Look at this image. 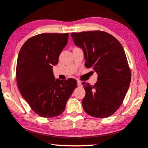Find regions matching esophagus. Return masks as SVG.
<instances>
[{
	"mask_svg": "<svg viewBox=\"0 0 148 148\" xmlns=\"http://www.w3.org/2000/svg\"><path fill=\"white\" fill-rule=\"evenodd\" d=\"M77 86H78V87H82V82L80 81V80H77Z\"/></svg>",
	"mask_w": 148,
	"mask_h": 148,
	"instance_id": "34e87169",
	"label": "esophagus"
}]
</instances>
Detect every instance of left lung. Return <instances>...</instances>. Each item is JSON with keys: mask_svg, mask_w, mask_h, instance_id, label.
I'll use <instances>...</instances> for the list:
<instances>
[{"mask_svg": "<svg viewBox=\"0 0 148 148\" xmlns=\"http://www.w3.org/2000/svg\"><path fill=\"white\" fill-rule=\"evenodd\" d=\"M74 44L82 48L87 68L98 74L94 85L83 82L84 111L96 118L111 116L122 105L131 79L124 50L112 35L103 31L71 33Z\"/></svg>", "mask_w": 148, "mask_h": 148, "instance_id": "8db88e82", "label": "left lung"}]
</instances>
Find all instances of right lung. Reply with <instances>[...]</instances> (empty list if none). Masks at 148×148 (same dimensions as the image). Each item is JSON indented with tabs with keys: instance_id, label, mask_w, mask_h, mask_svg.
<instances>
[{
	"instance_id": "obj_1",
	"label": "right lung",
	"mask_w": 148,
	"mask_h": 148,
	"mask_svg": "<svg viewBox=\"0 0 148 148\" xmlns=\"http://www.w3.org/2000/svg\"><path fill=\"white\" fill-rule=\"evenodd\" d=\"M69 34L44 33L32 37L19 51L16 67L18 89L31 109L44 118L61 114L77 87L76 79H55L52 66L67 44Z\"/></svg>"
}]
</instances>
